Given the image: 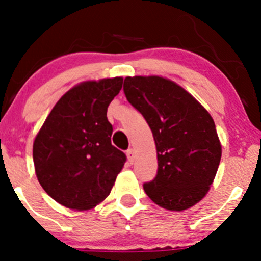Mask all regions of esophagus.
<instances>
[{"instance_id": "1", "label": "esophagus", "mask_w": 261, "mask_h": 261, "mask_svg": "<svg viewBox=\"0 0 261 261\" xmlns=\"http://www.w3.org/2000/svg\"><path fill=\"white\" fill-rule=\"evenodd\" d=\"M126 155H127L128 162L133 163L134 159H135V151H134V149H128L127 151H126Z\"/></svg>"}]
</instances>
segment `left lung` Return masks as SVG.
<instances>
[{
    "label": "left lung",
    "mask_w": 261,
    "mask_h": 261,
    "mask_svg": "<svg viewBox=\"0 0 261 261\" xmlns=\"http://www.w3.org/2000/svg\"><path fill=\"white\" fill-rule=\"evenodd\" d=\"M123 91L156 146L158 174L144 191L165 210L191 208L208 193L220 165L222 149L212 116L183 87L159 75L126 77Z\"/></svg>",
    "instance_id": "left-lung-1"
}]
</instances>
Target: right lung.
Listing matches in <instances>:
<instances>
[{"instance_id":"1","label":"right lung","mask_w":261,"mask_h":261,"mask_svg":"<svg viewBox=\"0 0 261 261\" xmlns=\"http://www.w3.org/2000/svg\"><path fill=\"white\" fill-rule=\"evenodd\" d=\"M122 77L86 81L60 97L33 145L44 191L67 208L86 211L107 198L126 155L111 144L107 107Z\"/></svg>"}]
</instances>
